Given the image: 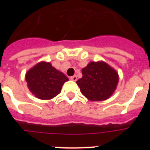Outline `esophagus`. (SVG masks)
Wrapping results in <instances>:
<instances>
[{
	"mask_svg": "<svg viewBox=\"0 0 150 150\" xmlns=\"http://www.w3.org/2000/svg\"><path fill=\"white\" fill-rule=\"evenodd\" d=\"M71 80H73V81H76V80H77V76H71Z\"/></svg>",
	"mask_w": 150,
	"mask_h": 150,
	"instance_id": "esophagus-1",
	"label": "esophagus"
}]
</instances>
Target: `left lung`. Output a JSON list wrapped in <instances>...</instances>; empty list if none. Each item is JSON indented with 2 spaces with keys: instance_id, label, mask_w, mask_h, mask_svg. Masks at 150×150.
Listing matches in <instances>:
<instances>
[{
  "instance_id": "left-lung-1",
  "label": "left lung",
  "mask_w": 150,
  "mask_h": 150,
  "mask_svg": "<svg viewBox=\"0 0 150 150\" xmlns=\"http://www.w3.org/2000/svg\"><path fill=\"white\" fill-rule=\"evenodd\" d=\"M83 77L76 82L81 93L91 101L105 100L114 93L119 74L103 61L91 62L82 70Z\"/></svg>"
}]
</instances>
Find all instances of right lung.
Wrapping results in <instances>:
<instances>
[{
    "label": "right lung",
    "mask_w": 150,
    "mask_h": 150,
    "mask_svg": "<svg viewBox=\"0 0 150 150\" xmlns=\"http://www.w3.org/2000/svg\"><path fill=\"white\" fill-rule=\"evenodd\" d=\"M69 79L50 62H40L25 74V81L30 91L41 100H50L59 95L62 86Z\"/></svg>",
    "instance_id": "1"
}]
</instances>
